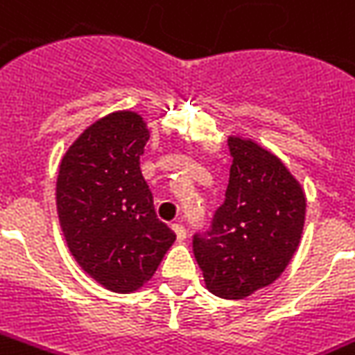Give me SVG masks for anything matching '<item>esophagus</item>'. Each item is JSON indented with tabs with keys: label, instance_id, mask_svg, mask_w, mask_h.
<instances>
[{
	"label": "esophagus",
	"instance_id": "esophagus-1",
	"mask_svg": "<svg viewBox=\"0 0 355 355\" xmlns=\"http://www.w3.org/2000/svg\"><path fill=\"white\" fill-rule=\"evenodd\" d=\"M173 230H175V234H177V238L182 242L186 238V227L182 225V223H173Z\"/></svg>",
	"mask_w": 355,
	"mask_h": 355
}]
</instances>
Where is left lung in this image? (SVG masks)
<instances>
[{"label": "left lung", "instance_id": "1", "mask_svg": "<svg viewBox=\"0 0 355 355\" xmlns=\"http://www.w3.org/2000/svg\"><path fill=\"white\" fill-rule=\"evenodd\" d=\"M229 150L225 202L192 248L207 290L242 300L277 281L296 254L306 194L284 163L254 140L230 136Z\"/></svg>", "mask_w": 355, "mask_h": 355}]
</instances>
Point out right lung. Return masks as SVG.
I'll return each instance as SVG.
<instances>
[{
  "label": "right lung",
  "mask_w": 355,
  "mask_h": 355,
  "mask_svg": "<svg viewBox=\"0 0 355 355\" xmlns=\"http://www.w3.org/2000/svg\"><path fill=\"white\" fill-rule=\"evenodd\" d=\"M144 119L117 111L88 126L57 175V215L76 263L107 290L128 294L153 277L177 234L155 215L140 171Z\"/></svg>",
  "instance_id": "right-lung-1"
}]
</instances>
